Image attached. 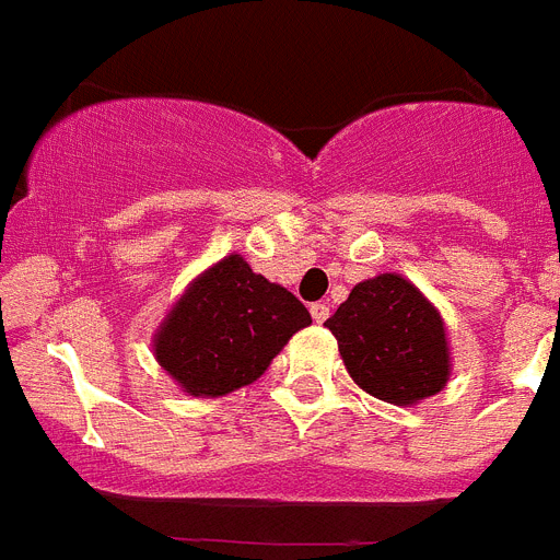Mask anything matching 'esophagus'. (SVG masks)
<instances>
[{
  "label": "esophagus",
  "mask_w": 560,
  "mask_h": 560,
  "mask_svg": "<svg viewBox=\"0 0 560 560\" xmlns=\"http://www.w3.org/2000/svg\"><path fill=\"white\" fill-rule=\"evenodd\" d=\"M310 316H313V322L316 324H324L327 318H330V307H327L324 302H316L313 307H310Z\"/></svg>",
  "instance_id": "esophagus-1"
}]
</instances>
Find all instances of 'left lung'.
<instances>
[{
    "label": "left lung",
    "instance_id": "1",
    "mask_svg": "<svg viewBox=\"0 0 560 560\" xmlns=\"http://www.w3.org/2000/svg\"><path fill=\"white\" fill-rule=\"evenodd\" d=\"M324 324L336 336L352 382L370 396L416 404L447 384V332L439 310L396 272L355 284Z\"/></svg>",
    "mask_w": 560,
    "mask_h": 560
}]
</instances>
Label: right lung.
<instances>
[{
    "label": "right lung",
    "mask_w": 560,
    "mask_h": 560,
    "mask_svg": "<svg viewBox=\"0 0 560 560\" xmlns=\"http://www.w3.org/2000/svg\"><path fill=\"white\" fill-rule=\"evenodd\" d=\"M310 313L242 256L201 272L156 332V359L190 396L215 398L256 382Z\"/></svg>",
    "instance_id": "add662e5"
}]
</instances>
